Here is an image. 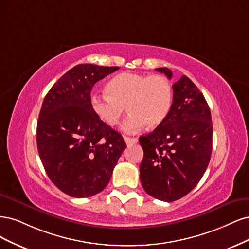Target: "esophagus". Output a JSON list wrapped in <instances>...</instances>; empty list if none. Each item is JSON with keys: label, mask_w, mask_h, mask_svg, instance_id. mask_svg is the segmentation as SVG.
Instances as JSON below:
<instances>
[{"label": "esophagus", "mask_w": 249, "mask_h": 249, "mask_svg": "<svg viewBox=\"0 0 249 249\" xmlns=\"http://www.w3.org/2000/svg\"><path fill=\"white\" fill-rule=\"evenodd\" d=\"M124 140H125V142H126V143H127L128 146L133 145V143L138 142V139H136V138H128V136H125Z\"/></svg>", "instance_id": "1"}]
</instances>
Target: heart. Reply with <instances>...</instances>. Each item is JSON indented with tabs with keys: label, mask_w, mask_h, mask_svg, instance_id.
Listing matches in <instances>:
<instances>
[{
	"label": "heart",
	"mask_w": 249,
	"mask_h": 249,
	"mask_svg": "<svg viewBox=\"0 0 249 249\" xmlns=\"http://www.w3.org/2000/svg\"><path fill=\"white\" fill-rule=\"evenodd\" d=\"M107 91L91 97L94 113L104 123L116 126L127 107L130 114L122 127L126 133L139 132L146 124L149 127L161 124L172 107V86L162 75L124 72L110 79Z\"/></svg>",
	"instance_id": "heart-1"
}]
</instances>
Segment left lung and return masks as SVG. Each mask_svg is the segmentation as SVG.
<instances>
[{"mask_svg":"<svg viewBox=\"0 0 249 249\" xmlns=\"http://www.w3.org/2000/svg\"><path fill=\"white\" fill-rule=\"evenodd\" d=\"M156 70L170 79L173 76L168 68ZM173 91L164 121L140 138L142 185L148 195L163 202L189 194L202 179L212 153L213 125L204 95L186 75L173 85Z\"/></svg>","mask_w":249,"mask_h":249,"instance_id":"1","label":"left lung"}]
</instances>
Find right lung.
<instances>
[{"mask_svg":"<svg viewBox=\"0 0 249 249\" xmlns=\"http://www.w3.org/2000/svg\"><path fill=\"white\" fill-rule=\"evenodd\" d=\"M119 67L79 64L46 94L37 123V148L51 181L64 194L89 197L108 184L126 148L122 135L96 116L93 86Z\"/></svg>","mask_w":249,"mask_h":249,"instance_id":"add662e5","label":"right lung"}]
</instances>
